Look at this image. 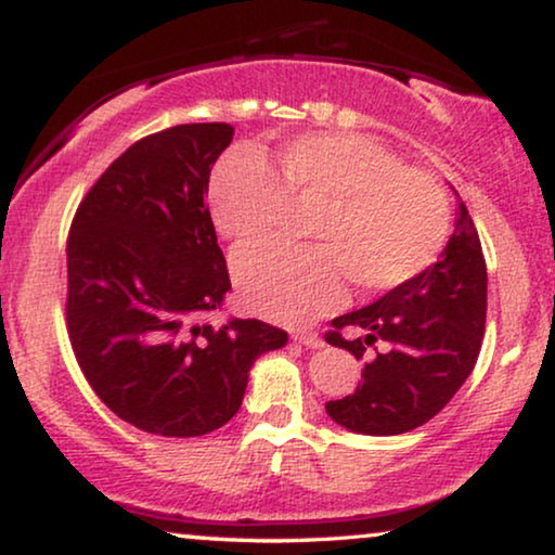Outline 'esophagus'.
I'll return each instance as SVG.
<instances>
[{"mask_svg": "<svg viewBox=\"0 0 555 555\" xmlns=\"http://www.w3.org/2000/svg\"><path fill=\"white\" fill-rule=\"evenodd\" d=\"M293 340H298L300 346H308V348H321L323 346V338L318 336L315 331H295Z\"/></svg>", "mask_w": 555, "mask_h": 555, "instance_id": "1", "label": "esophagus"}]
</instances>
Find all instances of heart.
Masks as SVG:
<instances>
[{"mask_svg":"<svg viewBox=\"0 0 555 555\" xmlns=\"http://www.w3.org/2000/svg\"><path fill=\"white\" fill-rule=\"evenodd\" d=\"M217 232L255 242L278 232L293 209H313L315 245H255L234 255V283L255 313L306 323L340 298L344 271L363 293L409 283L437 260L450 234V202L431 173L359 133H308L278 151L275 171L232 154L209 192Z\"/></svg>","mask_w":555,"mask_h":555,"instance_id":"1","label":"heart"}]
</instances>
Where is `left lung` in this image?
<instances>
[{"mask_svg": "<svg viewBox=\"0 0 555 555\" xmlns=\"http://www.w3.org/2000/svg\"><path fill=\"white\" fill-rule=\"evenodd\" d=\"M488 315V268L465 204L427 270L331 321L325 340L366 359L353 393L325 412L359 435H404L442 412L475 369Z\"/></svg>", "mask_w": 555, "mask_h": 555, "instance_id": "obj_1", "label": "left lung"}]
</instances>
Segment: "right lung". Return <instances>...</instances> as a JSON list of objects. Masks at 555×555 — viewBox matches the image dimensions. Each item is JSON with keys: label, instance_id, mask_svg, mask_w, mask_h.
<instances>
[{"label": "right lung", "instance_id": "obj_1", "mask_svg": "<svg viewBox=\"0 0 555 555\" xmlns=\"http://www.w3.org/2000/svg\"><path fill=\"white\" fill-rule=\"evenodd\" d=\"M227 124H184L128 146L75 211L65 325L98 399L158 437L209 435L237 414L247 374L287 333L207 323L230 272L204 192L230 146Z\"/></svg>", "mask_w": 555, "mask_h": 555}]
</instances>
